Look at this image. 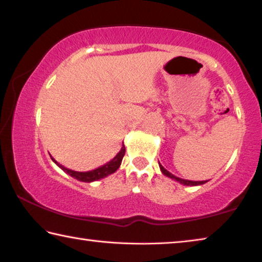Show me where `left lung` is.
<instances>
[{
  "instance_id": "obj_1",
  "label": "left lung",
  "mask_w": 262,
  "mask_h": 262,
  "mask_svg": "<svg viewBox=\"0 0 262 262\" xmlns=\"http://www.w3.org/2000/svg\"><path fill=\"white\" fill-rule=\"evenodd\" d=\"M160 169H161V171H162V173H163V175H165V176L169 177V178H171V180L176 181V182H178V183H181V184H183V185L196 186V185L205 184L206 182H207V181H189V180H183V178H180V177H177L175 175H172V173L169 172L167 169H164V167L162 164H160Z\"/></svg>"
}]
</instances>
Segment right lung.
I'll list each match as a JSON object with an SVG mask.
<instances>
[{
    "instance_id": "1",
    "label": "right lung",
    "mask_w": 262,
    "mask_h": 262,
    "mask_svg": "<svg viewBox=\"0 0 262 262\" xmlns=\"http://www.w3.org/2000/svg\"><path fill=\"white\" fill-rule=\"evenodd\" d=\"M124 152H126V148H124V144L122 142L121 149H120V151L118 154H116V156L113 160L107 162L106 164L101 165V167H99L94 170H91V171H74V170L63 167V165L58 163V162L55 159H52V157L51 159L58 165V167H59L66 173H69L71 177L76 178V180L80 181V182H85V183H91V182L101 180V178H103V177H107V176L112 175V173H114L116 170L120 168V165H121Z\"/></svg>"
}]
</instances>
